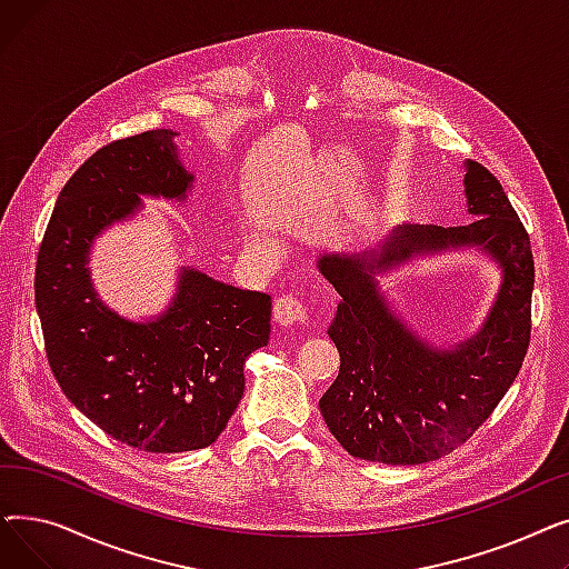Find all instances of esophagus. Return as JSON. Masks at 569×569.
<instances>
[{
    "label": "esophagus",
    "mask_w": 569,
    "mask_h": 569,
    "mask_svg": "<svg viewBox=\"0 0 569 569\" xmlns=\"http://www.w3.org/2000/svg\"><path fill=\"white\" fill-rule=\"evenodd\" d=\"M309 311L302 302V297H297L292 292H281L274 302V318L281 325H292V322H302L307 320Z\"/></svg>",
    "instance_id": "34e87169"
}]
</instances>
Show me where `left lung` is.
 <instances>
[{"label":"left lung","mask_w":569,"mask_h":569,"mask_svg":"<svg viewBox=\"0 0 569 569\" xmlns=\"http://www.w3.org/2000/svg\"><path fill=\"white\" fill-rule=\"evenodd\" d=\"M463 187L472 223H399L373 249L318 260L341 295L327 330L341 367L320 412L357 459L412 466L450 455L487 422L521 369L535 283L530 239L482 163L466 161ZM461 248L487 252L501 267V288L480 331L436 347L389 307L377 277L415 257Z\"/></svg>","instance_id":"left-lung-1"}]
</instances>
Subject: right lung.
<instances>
[{
  "mask_svg": "<svg viewBox=\"0 0 569 569\" xmlns=\"http://www.w3.org/2000/svg\"><path fill=\"white\" fill-rule=\"evenodd\" d=\"M177 133L144 131L101 147L57 198L37 260V311L50 369L99 429L142 452L212 445L244 395L247 357L267 346L272 297L182 267L168 309L144 322L94 290L89 251L142 198L187 200Z\"/></svg>",
  "mask_w": 569,
  "mask_h": 569,
  "instance_id": "right-lung-1",
  "label": "right lung"
}]
</instances>
